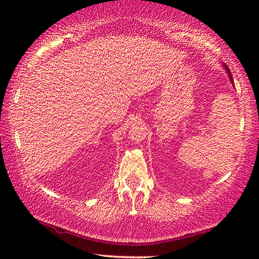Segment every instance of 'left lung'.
I'll use <instances>...</instances> for the list:
<instances>
[{
  "instance_id": "left-lung-1",
  "label": "left lung",
  "mask_w": 259,
  "mask_h": 259,
  "mask_svg": "<svg viewBox=\"0 0 259 259\" xmlns=\"http://www.w3.org/2000/svg\"><path fill=\"white\" fill-rule=\"evenodd\" d=\"M226 67V66H225ZM226 71H227V73H229V77H230V80L232 81V83H233V77H232V74H231V72H230V69L226 67Z\"/></svg>"
}]
</instances>
